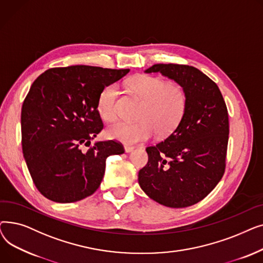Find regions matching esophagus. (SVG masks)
Returning a JSON list of instances; mask_svg holds the SVG:
<instances>
[{
  "label": "esophagus",
  "instance_id": "esophagus-1",
  "mask_svg": "<svg viewBox=\"0 0 263 263\" xmlns=\"http://www.w3.org/2000/svg\"><path fill=\"white\" fill-rule=\"evenodd\" d=\"M133 150H134V147H132V146H124V151H126L127 154L132 153Z\"/></svg>",
  "mask_w": 263,
  "mask_h": 263
}]
</instances>
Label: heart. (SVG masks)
Listing matches in <instances>:
<instances>
[{
  "mask_svg": "<svg viewBox=\"0 0 263 263\" xmlns=\"http://www.w3.org/2000/svg\"><path fill=\"white\" fill-rule=\"evenodd\" d=\"M127 85L131 93L143 100L136 115L140 120L113 123L106 130L108 137L126 144H136L147 141L156 132L165 136L177 128L186 107V95L180 84L165 83L153 76L139 74L131 78ZM118 96L119 88L115 83L101 90L97 109L104 121H112L117 117Z\"/></svg>",
  "mask_w": 263,
  "mask_h": 263,
  "instance_id": "heart-1",
  "label": "heart"
}]
</instances>
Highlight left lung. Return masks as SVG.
I'll return each mask as SVG.
<instances>
[{
  "label": "left lung",
  "instance_id": "obj_1",
  "mask_svg": "<svg viewBox=\"0 0 263 263\" xmlns=\"http://www.w3.org/2000/svg\"><path fill=\"white\" fill-rule=\"evenodd\" d=\"M145 72H160L180 84L186 107L174 132L146 148L148 163L139 173V183L155 201L170 208H185L202 200L224 175L227 106L218 86L195 67L157 64Z\"/></svg>",
  "mask_w": 263,
  "mask_h": 263
}]
</instances>
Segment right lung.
Returning a JSON list of instances; mask_svg holds the SVG:
<instances>
[{"label": "right lung", "mask_w": 263, "mask_h": 263, "mask_svg": "<svg viewBox=\"0 0 263 263\" xmlns=\"http://www.w3.org/2000/svg\"><path fill=\"white\" fill-rule=\"evenodd\" d=\"M129 71L77 65L49 69L34 81L21 109L22 151L46 198L67 203L90 196L100 186L107 157L124 153L115 141L82 147L103 129L97 109L101 90Z\"/></svg>", "instance_id": "right-lung-1"}]
</instances>
